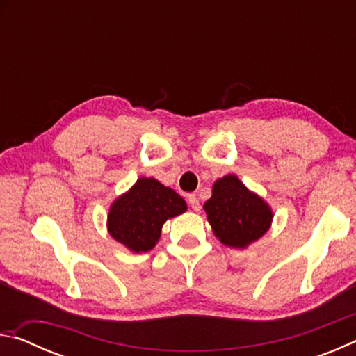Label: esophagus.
I'll list each match as a JSON object with an SVG mask.
<instances>
[{"label": "esophagus", "mask_w": 356, "mask_h": 356, "mask_svg": "<svg viewBox=\"0 0 356 356\" xmlns=\"http://www.w3.org/2000/svg\"><path fill=\"white\" fill-rule=\"evenodd\" d=\"M188 204H190V207L195 210V212H197V210L201 209V204H200V200H197V197L195 196V195H188Z\"/></svg>", "instance_id": "34e87169"}]
</instances>
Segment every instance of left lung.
Wrapping results in <instances>:
<instances>
[{
  "label": "left lung",
  "instance_id": "8db88e82",
  "mask_svg": "<svg viewBox=\"0 0 356 356\" xmlns=\"http://www.w3.org/2000/svg\"><path fill=\"white\" fill-rule=\"evenodd\" d=\"M215 237L232 248H246L270 229L273 212L234 174L216 180L212 197L204 204Z\"/></svg>",
  "mask_w": 356,
  "mask_h": 356
}]
</instances>
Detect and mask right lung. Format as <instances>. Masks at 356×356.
<instances>
[{"instance_id":"obj_1","label":"right lung","mask_w":356,"mask_h":356,"mask_svg":"<svg viewBox=\"0 0 356 356\" xmlns=\"http://www.w3.org/2000/svg\"><path fill=\"white\" fill-rule=\"evenodd\" d=\"M186 210L184 197L154 177H141L111 204L108 232L134 252H146L159 242L165 221Z\"/></svg>"}]
</instances>
